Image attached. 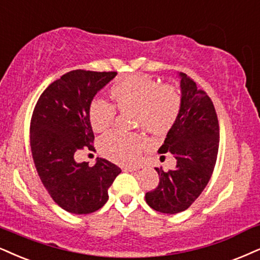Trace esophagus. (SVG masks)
<instances>
[{"label": "esophagus", "mask_w": 260, "mask_h": 260, "mask_svg": "<svg viewBox=\"0 0 260 260\" xmlns=\"http://www.w3.org/2000/svg\"><path fill=\"white\" fill-rule=\"evenodd\" d=\"M139 168H136V166H124L123 168V171H129V172H133V171H137Z\"/></svg>", "instance_id": "34e87169"}]
</instances>
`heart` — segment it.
Wrapping results in <instances>:
<instances>
[{"label": "heart", "instance_id": "obj_1", "mask_svg": "<svg viewBox=\"0 0 260 260\" xmlns=\"http://www.w3.org/2000/svg\"><path fill=\"white\" fill-rule=\"evenodd\" d=\"M115 107L120 111L135 110L136 126L153 134H165L178 119L182 99L171 85H159L154 79L130 76L115 82L111 88ZM89 120L96 133H105L113 126L115 108L104 99H94L89 105ZM146 140L140 134L119 131L105 135L99 142L101 154L118 164H136Z\"/></svg>", "mask_w": 260, "mask_h": 260}]
</instances>
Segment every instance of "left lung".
<instances>
[{
	"label": "left lung",
	"instance_id": "left-lung-1",
	"mask_svg": "<svg viewBox=\"0 0 260 260\" xmlns=\"http://www.w3.org/2000/svg\"><path fill=\"white\" fill-rule=\"evenodd\" d=\"M182 107L159 153H171L177 160L174 170L155 168L159 184L146 193V203L161 213L187 210L203 193L216 165L219 125L208 95L193 79L179 72Z\"/></svg>",
	"mask_w": 260,
	"mask_h": 260
}]
</instances>
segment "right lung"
Wrapping results in <instances>:
<instances>
[{
  "label": "right lung",
  "mask_w": 260,
  "mask_h": 260,
  "mask_svg": "<svg viewBox=\"0 0 260 260\" xmlns=\"http://www.w3.org/2000/svg\"><path fill=\"white\" fill-rule=\"evenodd\" d=\"M115 76L85 70L67 72L42 92L32 113L30 145L38 176L53 200L70 213L88 214L101 208L121 172L102 158L94 166L75 160L78 149H92L89 105Z\"/></svg>",
  "instance_id": "add662e5"
}]
</instances>
